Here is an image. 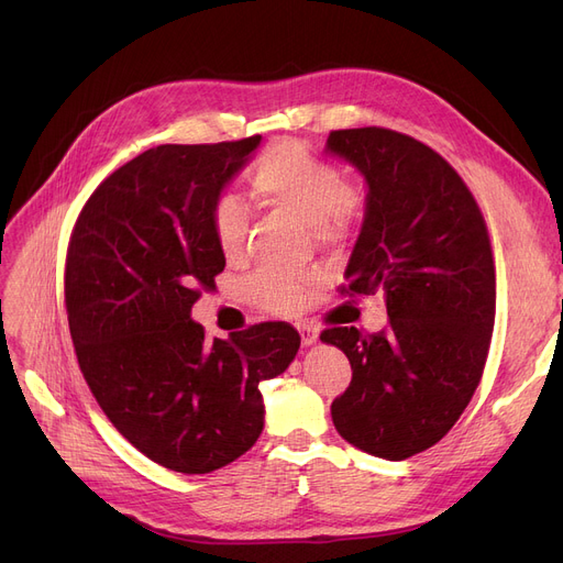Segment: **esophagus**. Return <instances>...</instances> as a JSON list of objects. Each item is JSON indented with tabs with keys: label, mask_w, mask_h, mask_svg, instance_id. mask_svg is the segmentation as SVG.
I'll use <instances>...</instances> for the list:
<instances>
[{
	"label": "esophagus",
	"mask_w": 563,
	"mask_h": 563,
	"mask_svg": "<svg viewBox=\"0 0 563 563\" xmlns=\"http://www.w3.org/2000/svg\"><path fill=\"white\" fill-rule=\"evenodd\" d=\"M299 333H301V342H303V346H312L314 342H317V338H319V331L312 327V323H299Z\"/></svg>",
	"instance_id": "34e87169"
}]
</instances>
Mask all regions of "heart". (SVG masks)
<instances>
[{"label": "heart", "mask_w": 563, "mask_h": 563, "mask_svg": "<svg viewBox=\"0 0 563 563\" xmlns=\"http://www.w3.org/2000/svg\"><path fill=\"white\" fill-rule=\"evenodd\" d=\"M251 189L264 205L278 207L312 225L319 240L340 234L361 210V198L344 185L342 173L297 141L276 143L257 159L251 170ZM212 230L221 253L240 257L249 236L244 205L234 198L219 200ZM314 280V274L260 269L246 283V294L266 310L289 314L303 308L306 291Z\"/></svg>", "instance_id": "1"}]
</instances>
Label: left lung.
Listing matches in <instances>:
<instances>
[{"label":"left lung","instance_id":"obj_1","mask_svg":"<svg viewBox=\"0 0 563 563\" xmlns=\"http://www.w3.org/2000/svg\"><path fill=\"white\" fill-rule=\"evenodd\" d=\"M327 155L367 187L344 291H383L390 317L372 335L356 327L321 333L353 369L331 406L333 424L353 448L404 461L454 427L482 380L495 323L488 230L459 173L416 139L338 130Z\"/></svg>","mask_w":563,"mask_h":563}]
</instances>
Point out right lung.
<instances>
[{
  "label": "right lung",
  "instance_id": "1",
  "mask_svg": "<svg viewBox=\"0 0 563 563\" xmlns=\"http://www.w3.org/2000/svg\"><path fill=\"white\" fill-rule=\"evenodd\" d=\"M262 136L157 145L86 200L66 264V310L79 369L104 416L151 461L207 475L249 452L264 429L260 383L301 346L269 321L230 340L191 319L223 272L212 214Z\"/></svg>",
  "mask_w": 563,
  "mask_h": 563
}]
</instances>
